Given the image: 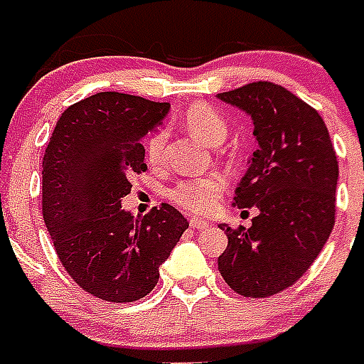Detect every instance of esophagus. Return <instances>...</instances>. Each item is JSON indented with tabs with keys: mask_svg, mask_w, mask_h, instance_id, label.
<instances>
[{
	"mask_svg": "<svg viewBox=\"0 0 364 364\" xmlns=\"http://www.w3.org/2000/svg\"><path fill=\"white\" fill-rule=\"evenodd\" d=\"M191 228H194V230H204V228L210 227V223L208 221H202V219H191Z\"/></svg>",
	"mask_w": 364,
	"mask_h": 364,
	"instance_id": "34e87169",
	"label": "esophagus"
}]
</instances>
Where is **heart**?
<instances>
[{"mask_svg": "<svg viewBox=\"0 0 364 364\" xmlns=\"http://www.w3.org/2000/svg\"><path fill=\"white\" fill-rule=\"evenodd\" d=\"M183 122L188 128V132L194 137H198L200 141H204L205 145H221L228 134V124L225 117L205 104L191 105L183 115ZM166 143H168L166 130L154 132L153 136L149 137L145 151H147V159L151 164L156 166L164 162ZM223 191H225L223 177H193V179L177 183L176 187L170 191V200L183 210L191 211V213L205 215V213H211L215 210Z\"/></svg>", "mask_w": 364, "mask_h": 364, "instance_id": "obj_1", "label": "heart"}]
</instances>
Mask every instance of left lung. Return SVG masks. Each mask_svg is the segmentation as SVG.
I'll list each match as a JSON object with an SVG mask.
<instances>
[{"mask_svg":"<svg viewBox=\"0 0 364 364\" xmlns=\"http://www.w3.org/2000/svg\"><path fill=\"white\" fill-rule=\"evenodd\" d=\"M217 98L251 117L257 151L234 205L259 210L249 228L219 225L228 236L219 272L238 294L264 299L304 276L333 232L336 153L319 113L279 85L251 82Z\"/></svg>","mask_w":364,"mask_h":364,"instance_id":"8db88e82","label":"left lung"}]
</instances>
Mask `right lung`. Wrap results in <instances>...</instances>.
Masks as SVG:
<instances>
[{
    "label": "right lung",
    "instance_id": "obj_1",
    "mask_svg": "<svg viewBox=\"0 0 364 364\" xmlns=\"http://www.w3.org/2000/svg\"><path fill=\"white\" fill-rule=\"evenodd\" d=\"M170 104L98 92L62 113L43 156V219L77 285L107 302H134L159 283V268L188 228L170 204L145 217L122 208L128 177L145 171L143 137Z\"/></svg>",
    "mask_w": 364,
    "mask_h": 364
}]
</instances>
